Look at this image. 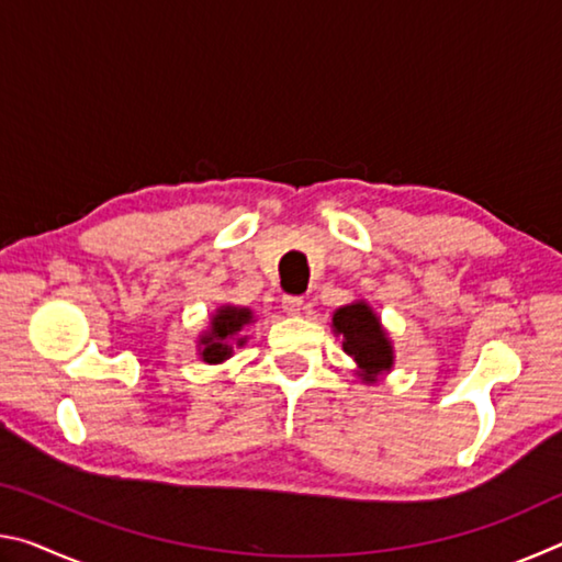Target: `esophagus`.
Masks as SVG:
<instances>
[{
	"label": "esophagus",
	"mask_w": 562,
	"mask_h": 562,
	"mask_svg": "<svg viewBox=\"0 0 562 562\" xmlns=\"http://www.w3.org/2000/svg\"><path fill=\"white\" fill-rule=\"evenodd\" d=\"M302 307H304V300L297 297V294H284L282 297V310L288 312V315H292V317L300 315Z\"/></svg>",
	"instance_id": "34e87169"
}]
</instances>
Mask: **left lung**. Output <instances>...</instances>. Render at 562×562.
<instances>
[{
  "label": "left lung",
  "instance_id": "8db88e82",
  "mask_svg": "<svg viewBox=\"0 0 562 562\" xmlns=\"http://www.w3.org/2000/svg\"><path fill=\"white\" fill-rule=\"evenodd\" d=\"M331 331L341 339V349L355 361L361 384H376L394 369V345L382 319L367 300L341 304L331 315Z\"/></svg>",
  "mask_w": 562,
  "mask_h": 562
}]
</instances>
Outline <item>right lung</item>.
<instances>
[{"instance_id":"obj_1","label":"right lung","mask_w":562,"mask_h":562,"mask_svg":"<svg viewBox=\"0 0 562 562\" xmlns=\"http://www.w3.org/2000/svg\"><path fill=\"white\" fill-rule=\"evenodd\" d=\"M255 322V312L250 307H240V304H221L213 315L207 327L198 335V357L205 364H223L225 359L235 355V347H245L247 337L243 335L245 327Z\"/></svg>"}]
</instances>
